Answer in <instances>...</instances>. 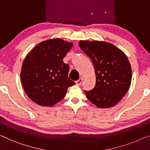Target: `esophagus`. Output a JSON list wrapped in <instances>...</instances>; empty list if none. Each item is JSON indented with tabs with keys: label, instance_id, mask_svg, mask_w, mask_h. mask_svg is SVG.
I'll list each match as a JSON object with an SVG mask.
<instances>
[{
	"label": "esophagus",
	"instance_id": "obj_1",
	"mask_svg": "<svg viewBox=\"0 0 150 150\" xmlns=\"http://www.w3.org/2000/svg\"><path fill=\"white\" fill-rule=\"evenodd\" d=\"M82 81H83V79H82V78H79V79H78L77 81H75L76 85H77V86H80V85H81V84Z\"/></svg>",
	"mask_w": 150,
	"mask_h": 150
}]
</instances>
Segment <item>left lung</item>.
I'll return each mask as SVG.
<instances>
[{"label":"left lung","instance_id":"left-lung-1","mask_svg":"<svg viewBox=\"0 0 150 150\" xmlns=\"http://www.w3.org/2000/svg\"><path fill=\"white\" fill-rule=\"evenodd\" d=\"M79 45L91 59L95 71V87L84 91L88 99L100 108L114 106L126 94L131 83V67L127 56L107 42L80 41Z\"/></svg>","mask_w":150,"mask_h":150}]
</instances>
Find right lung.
Masks as SVG:
<instances>
[{"label": "right lung", "instance_id": "1", "mask_svg": "<svg viewBox=\"0 0 150 150\" xmlns=\"http://www.w3.org/2000/svg\"><path fill=\"white\" fill-rule=\"evenodd\" d=\"M72 46L61 39H50L38 44L25 58L21 81L27 96L35 103L53 106L75 84L69 78V65L63 62Z\"/></svg>", "mask_w": 150, "mask_h": 150}]
</instances>
